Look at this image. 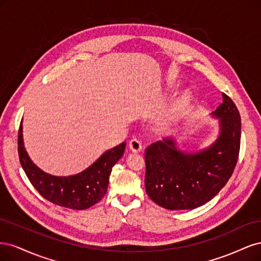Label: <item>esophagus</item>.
Listing matches in <instances>:
<instances>
[{
	"mask_svg": "<svg viewBox=\"0 0 261 261\" xmlns=\"http://www.w3.org/2000/svg\"><path fill=\"white\" fill-rule=\"evenodd\" d=\"M128 146H129V149L132 150V151L135 152V153L140 152L141 150H143V145H141V143H140V141H139L138 139H133V140H130Z\"/></svg>",
	"mask_w": 261,
	"mask_h": 261,
	"instance_id": "1",
	"label": "esophagus"
}]
</instances>
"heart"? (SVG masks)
<instances>
[{
    "instance_id": "1",
    "label": "heart",
    "mask_w": 261,
    "mask_h": 261,
    "mask_svg": "<svg viewBox=\"0 0 261 261\" xmlns=\"http://www.w3.org/2000/svg\"><path fill=\"white\" fill-rule=\"evenodd\" d=\"M191 101H192L191 93L185 92L183 96H181L175 102L174 106L172 107L171 111L169 112V115H168V121L171 122V121L175 120V118H177L178 116H180L181 114H183L186 111V109L188 108L189 103H191Z\"/></svg>"
}]
</instances>
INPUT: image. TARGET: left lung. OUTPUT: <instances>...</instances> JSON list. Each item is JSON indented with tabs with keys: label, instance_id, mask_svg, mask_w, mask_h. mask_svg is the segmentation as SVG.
<instances>
[{
	"label": "left lung",
	"instance_id": "obj_1",
	"mask_svg": "<svg viewBox=\"0 0 261 261\" xmlns=\"http://www.w3.org/2000/svg\"><path fill=\"white\" fill-rule=\"evenodd\" d=\"M223 102L210 115L219 133L212 143L187 151L171 135L146 149V192L160 207L192 210L217 196L230 179L238 162L241 116L234 102L222 93Z\"/></svg>",
	"mask_w": 261,
	"mask_h": 261
}]
</instances>
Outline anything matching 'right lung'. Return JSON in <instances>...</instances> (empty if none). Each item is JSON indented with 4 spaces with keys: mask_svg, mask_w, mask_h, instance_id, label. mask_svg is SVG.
Instances as JSON below:
<instances>
[{
    "mask_svg": "<svg viewBox=\"0 0 261 261\" xmlns=\"http://www.w3.org/2000/svg\"><path fill=\"white\" fill-rule=\"evenodd\" d=\"M126 143L107 150L88 168L74 175L57 176L42 171L30 159L22 137V121L18 133V154L21 167L43 198L58 206L85 210L107 194L112 168L125 152Z\"/></svg>",
    "mask_w": 261,
    "mask_h": 261,
    "instance_id": "obj_1",
    "label": "right lung"
}]
</instances>
